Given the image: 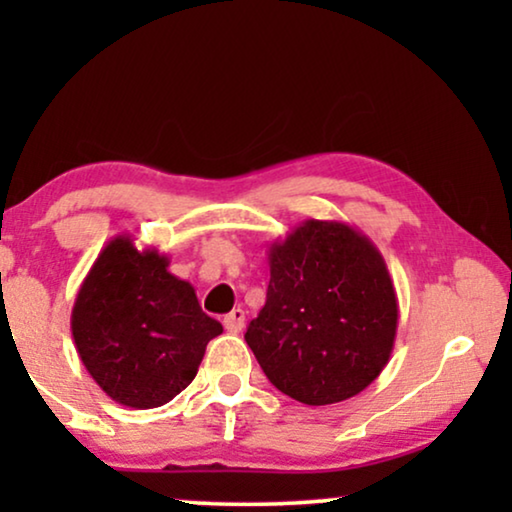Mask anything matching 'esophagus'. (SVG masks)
I'll list each match as a JSON object with an SVG mask.
<instances>
[{
  "instance_id": "1",
  "label": "esophagus",
  "mask_w": 512,
  "mask_h": 512,
  "mask_svg": "<svg viewBox=\"0 0 512 512\" xmlns=\"http://www.w3.org/2000/svg\"><path fill=\"white\" fill-rule=\"evenodd\" d=\"M244 319H247V314H244L242 307H235L233 312L223 317V326H226L228 333H240L244 328Z\"/></svg>"
}]
</instances>
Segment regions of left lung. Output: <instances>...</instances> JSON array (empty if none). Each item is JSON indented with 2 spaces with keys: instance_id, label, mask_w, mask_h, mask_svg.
Segmentation results:
<instances>
[{
  "instance_id": "1",
  "label": "left lung",
  "mask_w": 512,
  "mask_h": 512,
  "mask_svg": "<svg viewBox=\"0 0 512 512\" xmlns=\"http://www.w3.org/2000/svg\"><path fill=\"white\" fill-rule=\"evenodd\" d=\"M270 284L244 340L305 405L361 394L394 352L398 298L380 249L345 221L307 219L268 249Z\"/></svg>"
}]
</instances>
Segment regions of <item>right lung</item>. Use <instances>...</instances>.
Returning a JSON list of instances; mask_svg holds the SVG:
<instances>
[{
	"label": "right lung",
	"mask_w": 512,
	"mask_h": 512,
	"mask_svg": "<svg viewBox=\"0 0 512 512\" xmlns=\"http://www.w3.org/2000/svg\"><path fill=\"white\" fill-rule=\"evenodd\" d=\"M170 258L130 235L104 244L76 293L72 335L90 377L111 401L149 410L193 382L207 342L223 333Z\"/></svg>",
	"instance_id": "add662e5"
}]
</instances>
